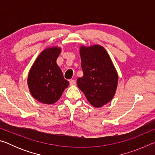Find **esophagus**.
<instances>
[{
    "mask_svg": "<svg viewBox=\"0 0 155 155\" xmlns=\"http://www.w3.org/2000/svg\"><path fill=\"white\" fill-rule=\"evenodd\" d=\"M76 84V81L74 80H70V85H74Z\"/></svg>",
    "mask_w": 155,
    "mask_h": 155,
    "instance_id": "obj_1",
    "label": "esophagus"
}]
</instances>
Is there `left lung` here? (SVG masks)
I'll use <instances>...</instances> for the list:
<instances>
[{
  "instance_id": "8db88e82",
  "label": "left lung",
  "mask_w": 155,
  "mask_h": 155,
  "mask_svg": "<svg viewBox=\"0 0 155 155\" xmlns=\"http://www.w3.org/2000/svg\"><path fill=\"white\" fill-rule=\"evenodd\" d=\"M83 76L77 78L78 88L90 103L101 107L114 98L118 76L106 50L100 45L81 46Z\"/></svg>"
}]
</instances>
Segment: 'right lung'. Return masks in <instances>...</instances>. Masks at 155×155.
<instances>
[{"mask_svg": "<svg viewBox=\"0 0 155 155\" xmlns=\"http://www.w3.org/2000/svg\"><path fill=\"white\" fill-rule=\"evenodd\" d=\"M61 48L51 47L40 54L28 76V86L34 98L44 104H53L61 96L69 82L57 64Z\"/></svg>", "mask_w": 155, "mask_h": 155, "instance_id": "obj_1", "label": "right lung"}]
</instances>
